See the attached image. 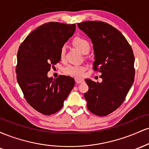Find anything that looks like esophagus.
Here are the masks:
<instances>
[{"label":"esophagus","mask_w":149,"mask_h":149,"mask_svg":"<svg viewBox=\"0 0 149 149\" xmlns=\"http://www.w3.org/2000/svg\"><path fill=\"white\" fill-rule=\"evenodd\" d=\"M75 81H76V83L79 84V83H83V82H84V80H83V78H78V77H76V78H75Z\"/></svg>","instance_id":"34e87169"}]
</instances>
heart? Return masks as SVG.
Instances as JSON below:
<instances>
[{
    "label": "heart",
    "instance_id": "b5f03b06",
    "mask_svg": "<svg viewBox=\"0 0 149 149\" xmlns=\"http://www.w3.org/2000/svg\"><path fill=\"white\" fill-rule=\"evenodd\" d=\"M73 44L76 48H78L83 54H86L90 51V45L88 40L82 37H76L73 40ZM66 47L62 46L59 52V57L61 59H64L66 56ZM85 71V67L83 65H68L64 69V72L66 74L76 77L83 76Z\"/></svg>",
    "mask_w": 149,
    "mask_h": 149
}]
</instances>
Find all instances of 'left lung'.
Instances as JSON below:
<instances>
[{
    "mask_svg": "<svg viewBox=\"0 0 149 149\" xmlns=\"http://www.w3.org/2000/svg\"><path fill=\"white\" fill-rule=\"evenodd\" d=\"M91 39L95 52L93 69L102 73V83L85 79L89 87L84 97L90 112L105 116L116 110L127 96L134 80V56L127 40L111 25L100 21L78 24Z\"/></svg>",
    "mask_w": 149,
    "mask_h": 149,
    "instance_id": "obj_1",
    "label": "left lung"
}]
</instances>
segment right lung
<instances>
[{
    "label": "right lung",
    "mask_w": 149,
    "mask_h": 149,
    "mask_svg": "<svg viewBox=\"0 0 149 149\" xmlns=\"http://www.w3.org/2000/svg\"><path fill=\"white\" fill-rule=\"evenodd\" d=\"M76 24L45 23L32 31L19 47L17 79L26 102L44 115L57 112L75 85L70 76L47 77L60 61L61 47L74 33Z\"/></svg>",
    "instance_id": "1"
}]
</instances>
